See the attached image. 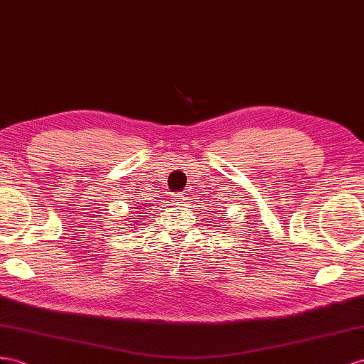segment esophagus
I'll use <instances>...</instances> for the list:
<instances>
[{"mask_svg": "<svg viewBox=\"0 0 364 364\" xmlns=\"http://www.w3.org/2000/svg\"><path fill=\"white\" fill-rule=\"evenodd\" d=\"M186 195H188V192H180V193H175V201L176 203H178L180 204V206H184V204H186V198H188V197H186Z\"/></svg>", "mask_w": 364, "mask_h": 364, "instance_id": "34e87169", "label": "esophagus"}]
</instances>
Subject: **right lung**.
<instances>
[{"label": "right lung", "instance_id": "obj_1", "mask_svg": "<svg viewBox=\"0 0 364 364\" xmlns=\"http://www.w3.org/2000/svg\"><path fill=\"white\" fill-rule=\"evenodd\" d=\"M138 217H144V215H138Z\"/></svg>", "mask_w": 364, "mask_h": 364}]
</instances>
